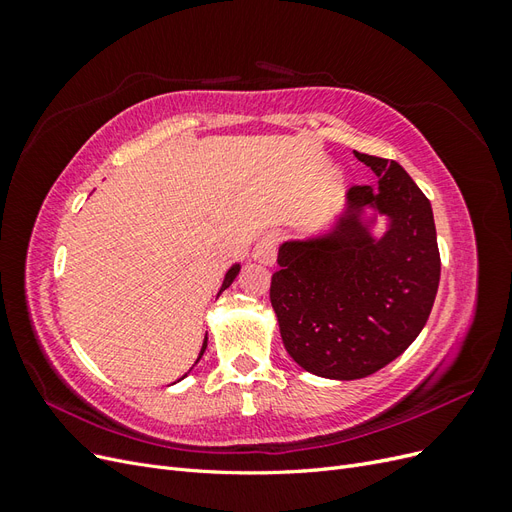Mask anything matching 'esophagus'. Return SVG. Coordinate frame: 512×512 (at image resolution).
Wrapping results in <instances>:
<instances>
[{"instance_id":"obj_1","label":"esophagus","mask_w":512,"mask_h":512,"mask_svg":"<svg viewBox=\"0 0 512 512\" xmlns=\"http://www.w3.org/2000/svg\"><path fill=\"white\" fill-rule=\"evenodd\" d=\"M275 256H277V235L275 232H265V235L256 241L254 250H252V258L256 262H260V265L271 267V265H275Z\"/></svg>"}]
</instances>
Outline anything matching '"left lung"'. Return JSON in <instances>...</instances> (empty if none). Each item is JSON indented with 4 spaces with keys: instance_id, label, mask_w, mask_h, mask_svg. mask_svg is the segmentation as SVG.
<instances>
[{
    "instance_id": "obj_1",
    "label": "left lung",
    "mask_w": 512,
    "mask_h": 512,
    "mask_svg": "<svg viewBox=\"0 0 512 512\" xmlns=\"http://www.w3.org/2000/svg\"><path fill=\"white\" fill-rule=\"evenodd\" d=\"M354 156L378 175V190L354 185L333 232L282 243L269 290L288 354L331 380L395 361L423 331L440 284L429 198L397 162ZM365 206L392 220L380 240L360 220Z\"/></svg>"
}]
</instances>
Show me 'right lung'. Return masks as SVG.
Returning a JSON list of instances; mask_svg holds the SVG:
<instances>
[{
  "instance_id": "1",
  "label": "right lung",
  "mask_w": 512,
  "mask_h": 512,
  "mask_svg": "<svg viewBox=\"0 0 512 512\" xmlns=\"http://www.w3.org/2000/svg\"><path fill=\"white\" fill-rule=\"evenodd\" d=\"M239 265H232L230 269H228V273H226V277H224V284H222V290H226L230 284H232V280H235L237 277V273H239ZM222 290H220V294H222ZM205 348H207V337H205V344H203V348H200V354H198V359H196V363L200 361V356H203V352H205Z\"/></svg>"
}]
</instances>
